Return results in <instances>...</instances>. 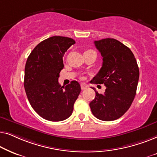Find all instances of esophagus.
<instances>
[{"label": "esophagus", "mask_w": 157, "mask_h": 157, "mask_svg": "<svg viewBox=\"0 0 157 157\" xmlns=\"http://www.w3.org/2000/svg\"><path fill=\"white\" fill-rule=\"evenodd\" d=\"M87 87H88L87 85L85 84V83H81V89H82V90L86 89Z\"/></svg>", "instance_id": "1"}]
</instances>
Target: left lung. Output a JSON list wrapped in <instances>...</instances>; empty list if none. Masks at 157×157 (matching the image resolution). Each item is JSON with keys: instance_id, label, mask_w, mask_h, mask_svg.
I'll use <instances>...</instances> for the list:
<instances>
[{"instance_id": "1", "label": "left lung", "mask_w": 157, "mask_h": 157, "mask_svg": "<svg viewBox=\"0 0 157 157\" xmlns=\"http://www.w3.org/2000/svg\"><path fill=\"white\" fill-rule=\"evenodd\" d=\"M103 58L102 67L92 81L106 87L104 94L95 89V98L89 104L91 112L102 121H113L125 113L136 95L139 70L132 51L114 38L94 41Z\"/></svg>"}]
</instances>
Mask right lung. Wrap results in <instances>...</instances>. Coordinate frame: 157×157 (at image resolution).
Masks as SVG:
<instances>
[{
	"instance_id": "1",
	"label": "right lung",
	"mask_w": 157,
	"mask_h": 157,
	"mask_svg": "<svg viewBox=\"0 0 157 157\" xmlns=\"http://www.w3.org/2000/svg\"><path fill=\"white\" fill-rule=\"evenodd\" d=\"M75 43L68 37L52 36L38 44L28 57L25 91L32 108L44 119L63 121L74 110L81 92L80 84L73 81L64 87L58 80L64 66V53Z\"/></svg>"
}]
</instances>
